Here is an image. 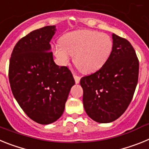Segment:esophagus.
<instances>
[{
  "label": "esophagus",
  "mask_w": 149,
  "mask_h": 149,
  "mask_svg": "<svg viewBox=\"0 0 149 149\" xmlns=\"http://www.w3.org/2000/svg\"><path fill=\"white\" fill-rule=\"evenodd\" d=\"M74 81H75L76 84H79V82H80V80H81V77H79V76L74 75Z\"/></svg>",
  "instance_id": "34e87169"
}]
</instances>
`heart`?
Segmentation results:
<instances>
[{
  "label": "heart",
  "mask_w": 149,
  "mask_h": 149,
  "mask_svg": "<svg viewBox=\"0 0 149 149\" xmlns=\"http://www.w3.org/2000/svg\"><path fill=\"white\" fill-rule=\"evenodd\" d=\"M113 48L110 36L93 30H78L67 33L60 38V45L53 53L60 64L66 65L74 56L73 62L84 74L99 70L108 61Z\"/></svg>",
  "instance_id": "obj_1"
}]
</instances>
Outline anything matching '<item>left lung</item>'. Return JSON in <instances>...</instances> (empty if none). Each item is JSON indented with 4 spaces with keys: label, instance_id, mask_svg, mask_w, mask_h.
<instances>
[{
    "label": "left lung",
    "instance_id": "8db88e82",
    "mask_svg": "<svg viewBox=\"0 0 149 149\" xmlns=\"http://www.w3.org/2000/svg\"><path fill=\"white\" fill-rule=\"evenodd\" d=\"M113 48L108 61L95 73L81 79L86 114L99 123H109L127 110L138 82L139 60L127 39L113 33Z\"/></svg>",
    "mask_w": 149,
    "mask_h": 149
}]
</instances>
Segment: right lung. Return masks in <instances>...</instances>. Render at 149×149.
<instances>
[{
	"label": "right lung",
	"mask_w": 149,
	"mask_h": 149,
	"mask_svg": "<svg viewBox=\"0 0 149 149\" xmlns=\"http://www.w3.org/2000/svg\"><path fill=\"white\" fill-rule=\"evenodd\" d=\"M56 26L35 30L22 38L12 52L9 67L10 87L29 118L42 125L56 122L75 82L66 66H59L51 51Z\"/></svg>",
	"instance_id": "obj_1"
}]
</instances>
